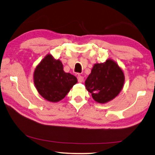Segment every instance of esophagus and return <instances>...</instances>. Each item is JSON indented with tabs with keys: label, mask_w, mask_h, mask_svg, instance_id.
<instances>
[{
	"label": "esophagus",
	"mask_w": 155,
	"mask_h": 155,
	"mask_svg": "<svg viewBox=\"0 0 155 155\" xmlns=\"http://www.w3.org/2000/svg\"><path fill=\"white\" fill-rule=\"evenodd\" d=\"M77 78H78V81L79 83H82L83 81V80H84L83 77H82V76H81V75H78Z\"/></svg>",
	"instance_id": "esophagus-1"
}]
</instances>
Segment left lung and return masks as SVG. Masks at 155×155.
Listing matches in <instances>:
<instances>
[{
	"mask_svg": "<svg viewBox=\"0 0 155 155\" xmlns=\"http://www.w3.org/2000/svg\"><path fill=\"white\" fill-rule=\"evenodd\" d=\"M124 83V74L112 59L94 64L85 84L94 101L103 104L115 98L121 91Z\"/></svg>",
	"mask_w": 155,
	"mask_h": 155,
	"instance_id": "obj_1",
	"label": "left lung"
}]
</instances>
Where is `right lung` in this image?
Returning a JSON list of instances; mask_svg holds the SVG:
<instances>
[{"mask_svg": "<svg viewBox=\"0 0 155 155\" xmlns=\"http://www.w3.org/2000/svg\"><path fill=\"white\" fill-rule=\"evenodd\" d=\"M33 78L39 94L52 103L64 98L73 85L77 83L76 77L64 71L61 61L49 54L37 65Z\"/></svg>", "mask_w": 155, "mask_h": 155, "instance_id": "add662e5", "label": "right lung"}]
</instances>
